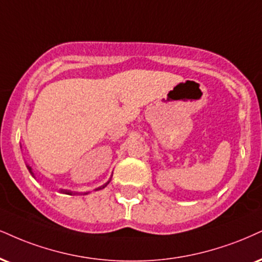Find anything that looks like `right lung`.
I'll return each mask as SVG.
<instances>
[{
  "label": "right lung",
  "instance_id": "1",
  "mask_svg": "<svg viewBox=\"0 0 262 262\" xmlns=\"http://www.w3.org/2000/svg\"><path fill=\"white\" fill-rule=\"evenodd\" d=\"M28 169H29V171H30L31 172V175H34V173H32V171H31V167L30 166H28ZM104 186H106V185H104ZM104 186L103 187H101V188H98V189H102V188H104ZM60 192H63V193H66V194H72V192H69V190H60Z\"/></svg>",
  "mask_w": 262,
  "mask_h": 262
}]
</instances>
